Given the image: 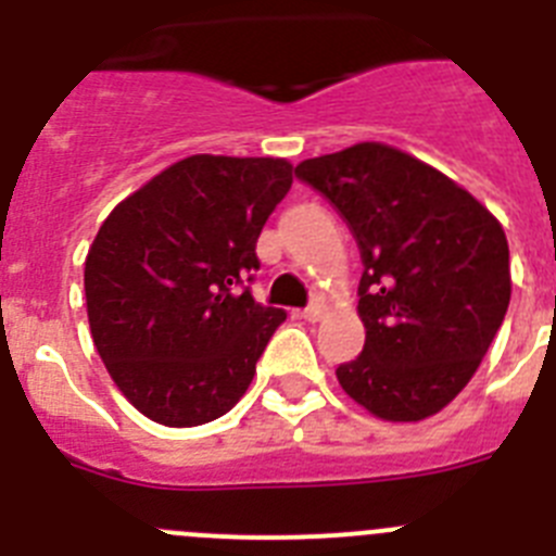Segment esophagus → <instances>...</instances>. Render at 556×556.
I'll return each mask as SVG.
<instances>
[{
    "mask_svg": "<svg viewBox=\"0 0 556 556\" xmlns=\"http://www.w3.org/2000/svg\"><path fill=\"white\" fill-rule=\"evenodd\" d=\"M301 317H303V320H308V323H317L323 317V306H320V303H312V306L303 308Z\"/></svg>",
    "mask_w": 556,
    "mask_h": 556,
    "instance_id": "34e87169",
    "label": "esophagus"
}]
</instances>
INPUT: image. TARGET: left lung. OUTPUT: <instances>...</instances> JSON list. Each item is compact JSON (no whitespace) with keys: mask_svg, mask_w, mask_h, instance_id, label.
<instances>
[{"mask_svg":"<svg viewBox=\"0 0 556 556\" xmlns=\"http://www.w3.org/2000/svg\"><path fill=\"white\" fill-rule=\"evenodd\" d=\"M345 219L362 255L365 348L337 367L342 390L395 424L448 406L488 353L509 306L504 228L443 172L387 144L298 164Z\"/></svg>","mask_w":556,"mask_h":556,"instance_id":"obj_1","label":"left lung"}]
</instances>
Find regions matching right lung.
Listing matches in <instances>:
<instances>
[{"label":"right lung","mask_w":556,"mask_h":556,"mask_svg":"<svg viewBox=\"0 0 556 556\" xmlns=\"http://www.w3.org/2000/svg\"><path fill=\"white\" fill-rule=\"evenodd\" d=\"M292 186L283 159L191 155L122 200L86 258L88 326L141 415L211 424L253 381L281 308L253 301L255 242Z\"/></svg>","instance_id":"add662e5"}]
</instances>
